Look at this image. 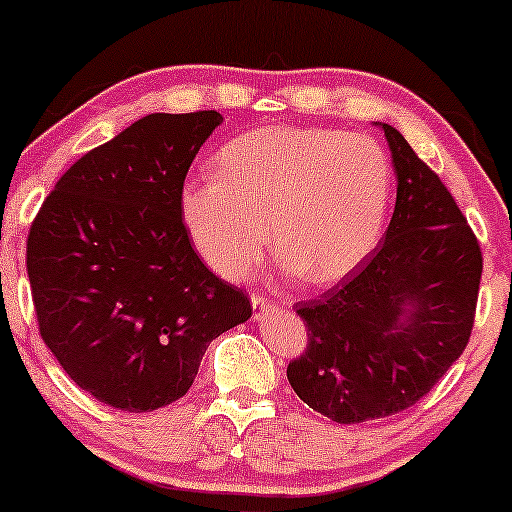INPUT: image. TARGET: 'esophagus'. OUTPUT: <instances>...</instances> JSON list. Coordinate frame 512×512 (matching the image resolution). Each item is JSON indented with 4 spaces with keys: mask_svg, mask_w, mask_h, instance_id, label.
I'll list each match as a JSON object with an SVG mask.
<instances>
[{
    "mask_svg": "<svg viewBox=\"0 0 512 512\" xmlns=\"http://www.w3.org/2000/svg\"><path fill=\"white\" fill-rule=\"evenodd\" d=\"M251 307H254V319L261 321L265 314L277 310V303H272L268 296H261V293H251Z\"/></svg>",
    "mask_w": 512,
    "mask_h": 512,
    "instance_id": "34e87169",
    "label": "esophagus"
}]
</instances>
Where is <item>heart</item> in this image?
<instances>
[{
    "label": "heart",
    "instance_id": "b5f03b06",
    "mask_svg": "<svg viewBox=\"0 0 512 512\" xmlns=\"http://www.w3.org/2000/svg\"><path fill=\"white\" fill-rule=\"evenodd\" d=\"M391 193L387 153L366 135L268 125L216 153V174L181 186L179 212L202 258L247 279L265 249L291 279L328 286L366 261Z\"/></svg>",
    "mask_w": 512,
    "mask_h": 512
}]
</instances>
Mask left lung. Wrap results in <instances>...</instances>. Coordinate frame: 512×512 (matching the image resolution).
<instances>
[{
  "instance_id": "left-lung-1",
  "label": "left lung",
  "mask_w": 512,
  "mask_h": 512,
  "mask_svg": "<svg viewBox=\"0 0 512 512\" xmlns=\"http://www.w3.org/2000/svg\"><path fill=\"white\" fill-rule=\"evenodd\" d=\"M396 170L391 223L361 270L293 307L307 347L293 391L340 424L389 417L429 394L473 331L482 251L443 181L380 123Z\"/></svg>"
}]
</instances>
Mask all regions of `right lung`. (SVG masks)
<instances>
[{"mask_svg":"<svg viewBox=\"0 0 512 512\" xmlns=\"http://www.w3.org/2000/svg\"><path fill=\"white\" fill-rule=\"evenodd\" d=\"M219 111L149 114L62 174L27 235L46 347L109 408L151 412L191 389L209 342L251 317L195 254L179 193Z\"/></svg>","mask_w":512,"mask_h":512,"instance_id":"1","label":"right lung"}]
</instances>
